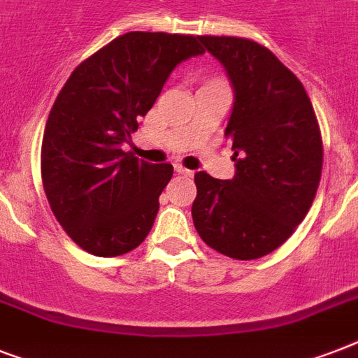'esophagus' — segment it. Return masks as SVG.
Listing matches in <instances>:
<instances>
[{
    "mask_svg": "<svg viewBox=\"0 0 358 358\" xmlns=\"http://www.w3.org/2000/svg\"><path fill=\"white\" fill-rule=\"evenodd\" d=\"M174 171L178 174H182V176H193V171L182 167V165H174Z\"/></svg>",
    "mask_w": 358,
    "mask_h": 358,
    "instance_id": "obj_1",
    "label": "esophagus"
}]
</instances>
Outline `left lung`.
Masks as SVG:
<instances>
[{"label": "left lung", "instance_id": "1", "mask_svg": "<svg viewBox=\"0 0 358 358\" xmlns=\"http://www.w3.org/2000/svg\"><path fill=\"white\" fill-rule=\"evenodd\" d=\"M234 89L224 137L232 180L195 174L193 223L204 243L236 260L269 255L294 234L316 196L323 146L305 87L266 46L238 36H199Z\"/></svg>", "mask_w": 358, "mask_h": 358}]
</instances>
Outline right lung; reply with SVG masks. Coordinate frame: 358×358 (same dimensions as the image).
I'll return each mask as SVG.
<instances>
[{"label": "right lung", "instance_id": "add662e5", "mask_svg": "<svg viewBox=\"0 0 358 358\" xmlns=\"http://www.w3.org/2000/svg\"><path fill=\"white\" fill-rule=\"evenodd\" d=\"M199 36L131 31L83 61L59 92L42 139L41 171L64 232L94 256L139 247L159 210L173 165L122 150Z\"/></svg>", "mask_w": 358, "mask_h": 358}]
</instances>
